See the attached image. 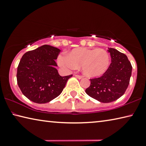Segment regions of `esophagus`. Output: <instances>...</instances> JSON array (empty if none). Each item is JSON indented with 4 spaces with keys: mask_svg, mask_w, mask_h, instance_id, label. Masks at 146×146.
<instances>
[{
    "mask_svg": "<svg viewBox=\"0 0 146 146\" xmlns=\"http://www.w3.org/2000/svg\"><path fill=\"white\" fill-rule=\"evenodd\" d=\"M75 76H76V78H78V79H82V78H83V76H81V75H75Z\"/></svg>",
    "mask_w": 146,
    "mask_h": 146,
    "instance_id": "34e87169",
    "label": "esophagus"
}]
</instances>
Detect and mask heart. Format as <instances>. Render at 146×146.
Wrapping results in <instances>:
<instances>
[{
	"mask_svg": "<svg viewBox=\"0 0 146 146\" xmlns=\"http://www.w3.org/2000/svg\"><path fill=\"white\" fill-rule=\"evenodd\" d=\"M58 65L65 70H74L81 66L85 75L90 77L102 76L108 70L110 56L102 49L78 48L71 50L69 55L61 54L58 56Z\"/></svg>",
	"mask_w": 146,
	"mask_h": 146,
	"instance_id": "1",
	"label": "heart"
}]
</instances>
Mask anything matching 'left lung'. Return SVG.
Masks as SVG:
<instances>
[{
    "label": "left lung",
    "instance_id": "left-lung-1",
    "mask_svg": "<svg viewBox=\"0 0 146 146\" xmlns=\"http://www.w3.org/2000/svg\"><path fill=\"white\" fill-rule=\"evenodd\" d=\"M111 63L102 76L90 79L86 93L103 103L117 100L124 94L129 86L132 66L127 56L114 48H109Z\"/></svg>",
    "mask_w": 146,
    "mask_h": 146
}]
</instances>
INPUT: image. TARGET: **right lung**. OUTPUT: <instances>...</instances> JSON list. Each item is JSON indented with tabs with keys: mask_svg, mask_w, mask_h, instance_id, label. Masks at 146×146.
Wrapping results in <instances>:
<instances>
[{
	"mask_svg": "<svg viewBox=\"0 0 146 146\" xmlns=\"http://www.w3.org/2000/svg\"><path fill=\"white\" fill-rule=\"evenodd\" d=\"M60 52L55 47L44 45L28 51L21 58L17 68V84L23 95L32 102H50L60 95L73 76H61L55 68V60Z\"/></svg>",
	"mask_w": 146,
	"mask_h": 146,
	"instance_id": "add662e5",
	"label": "right lung"
}]
</instances>
